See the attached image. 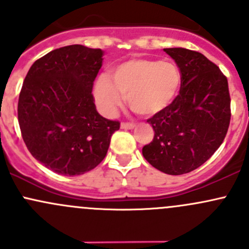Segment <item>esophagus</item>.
<instances>
[{
	"label": "esophagus",
	"instance_id": "esophagus-1",
	"mask_svg": "<svg viewBox=\"0 0 249 249\" xmlns=\"http://www.w3.org/2000/svg\"><path fill=\"white\" fill-rule=\"evenodd\" d=\"M122 129H125V130H131L135 127V124H132V123H122Z\"/></svg>",
	"mask_w": 249,
	"mask_h": 249
}]
</instances>
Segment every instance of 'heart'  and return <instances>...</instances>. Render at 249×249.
Listing matches in <instances>:
<instances>
[{
  "instance_id": "heart-1",
  "label": "heart",
  "mask_w": 249,
  "mask_h": 249,
  "mask_svg": "<svg viewBox=\"0 0 249 249\" xmlns=\"http://www.w3.org/2000/svg\"><path fill=\"white\" fill-rule=\"evenodd\" d=\"M182 84L176 64L158 60L134 59L118 65L110 78L101 76L95 84L97 106L112 115L126 95L130 108L142 115H154L172 104Z\"/></svg>"
}]
</instances>
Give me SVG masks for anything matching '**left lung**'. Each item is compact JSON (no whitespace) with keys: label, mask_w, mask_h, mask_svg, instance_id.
<instances>
[{"label":"left lung","mask_w":249,"mask_h":249,"mask_svg":"<svg viewBox=\"0 0 249 249\" xmlns=\"http://www.w3.org/2000/svg\"><path fill=\"white\" fill-rule=\"evenodd\" d=\"M182 73L179 94L147 120L154 139L142 148L144 159L167 175H184L201 166L219 148L230 124L228 79L201 53L166 48Z\"/></svg>","instance_id":"left-lung-1"}]
</instances>
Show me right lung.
Instances as JSON below:
<instances>
[{
    "instance_id": "1",
    "label": "right lung",
    "mask_w": 249,
    "mask_h": 249,
    "mask_svg": "<svg viewBox=\"0 0 249 249\" xmlns=\"http://www.w3.org/2000/svg\"><path fill=\"white\" fill-rule=\"evenodd\" d=\"M104 52L80 44L36 60L18 102L21 136L35 159L64 176L95 169L105 159L120 123L99 114L92 85Z\"/></svg>"
}]
</instances>
